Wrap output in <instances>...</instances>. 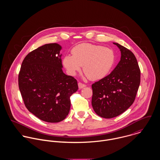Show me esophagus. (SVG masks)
Here are the masks:
<instances>
[{
    "instance_id": "1",
    "label": "esophagus",
    "mask_w": 160,
    "mask_h": 160,
    "mask_svg": "<svg viewBox=\"0 0 160 160\" xmlns=\"http://www.w3.org/2000/svg\"><path fill=\"white\" fill-rule=\"evenodd\" d=\"M78 87H79V89H82L85 87H86V85L84 84H82V82H79L78 83Z\"/></svg>"
}]
</instances>
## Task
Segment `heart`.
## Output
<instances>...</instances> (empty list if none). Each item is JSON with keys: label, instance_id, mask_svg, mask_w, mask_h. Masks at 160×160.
Instances as JSON below:
<instances>
[{"label": "heart", "instance_id": "1", "mask_svg": "<svg viewBox=\"0 0 160 160\" xmlns=\"http://www.w3.org/2000/svg\"><path fill=\"white\" fill-rule=\"evenodd\" d=\"M72 55H67L63 63L70 75L74 76L83 66L86 75L92 80L105 77L114 65L115 55L112 49L100 45L83 43L72 49Z\"/></svg>", "mask_w": 160, "mask_h": 160}]
</instances>
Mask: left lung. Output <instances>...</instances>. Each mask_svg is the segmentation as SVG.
<instances>
[{
	"mask_svg": "<svg viewBox=\"0 0 160 160\" xmlns=\"http://www.w3.org/2000/svg\"><path fill=\"white\" fill-rule=\"evenodd\" d=\"M121 60L113 71L92 85V105L104 118L122 114L134 103L140 82V70L134 54L118 43Z\"/></svg>",
	"mask_w": 160,
	"mask_h": 160,
	"instance_id": "1",
	"label": "left lung"
}]
</instances>
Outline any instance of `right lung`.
I'll use <instances>...</instances> for the list:
<instances>
[{"label": "right lung", "mask_w": 160, "mask_h": 160, "mask_svg": "<svg viewBox=\"0 0 160 160\" xmlns=\"http://www.w3.org/2000/svg\"><path fill=\"white\" fill-rule=\"evenodd\" d=\"M56 43L47 44L29 52L18 74V86L25 107L39 119L58 122L68 116L70 97L77 91V80L62 71Z\"/></svg>", "instance_id": "add662e5"}]
</instances>
